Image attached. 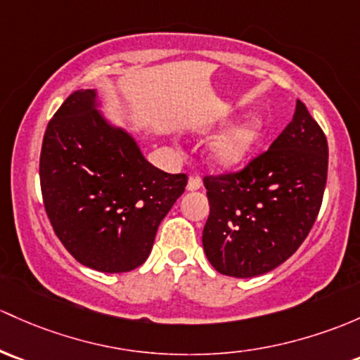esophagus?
I'll return each instance as SVG.
<instances>
[{
    "label": "esophagus",
    "mask_w": 360,
    "mask_h": 360,
    "mask_svg": "<svg viewBox=\"0 0 360 360\" xmlns=\"http://www.w3.org/2000/svg\"><path fill=\"white\" fill-rule=\"evenodd\" d=\"M186 188L190 191L200 190V188H202V181H200V177L198 176H191L190 179H188V186Z\"/></svg>",
    "instance_id": "34e87169"
}]
</instances>
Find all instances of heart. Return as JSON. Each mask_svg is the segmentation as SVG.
Segmentation results:
<instances>
[{"mask_svg":"<svg viewBox=\"0 0 360 360\" xmlns=\"http://www.w3.org/2000/svg\"><path fill=\"white\" fill-rule=\"evenodd\" d=\"M260 134H262V124L259 119H250L236 124L210 143V160L219 167H233L240 164L255 146Z\"/></svg>","mask_w":360,"mask_h":360,"instance_id":"1","label":"heart"}]
</instances>
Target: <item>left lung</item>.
Returning a JSON list of instances; mask_svg holds the SVG:
<instances>
[{"label":"left lung","instance_id":"1","mask_svg":"<svg viewBox=\"0 0 360 360\" xmlns=\"http://www.w3.org/2000/svg\"><path fill=\"white\" fill-rule=\"evenodd\" d=\"M328 141L307 107L243 169L207 174L210 214L202 243L221 274L253 278L290 259L304 243L323 203Z\"/></svg>","mask_w":360,"mask_h":360}]
</instances>
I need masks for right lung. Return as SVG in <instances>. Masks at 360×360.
<instances>
[{
  "label": "right lung",
  "mask_w": 360,
  "mask_h": 360,
  "mask_svg": "<svg viewBox=\"0 0 360 360\" xmlns=\"http://www.w3.org/2000/svg\"><path fill=\"white\" fill-rule=\"evenodd\" d=\"M94 98L91 89L74 91L48 122L41 193L53 231L77 262L127 272L148 259L188 176L146 162L134 139L96 112Z\"/></svg>",
  "instance_id": "1"
}]
</instances>
